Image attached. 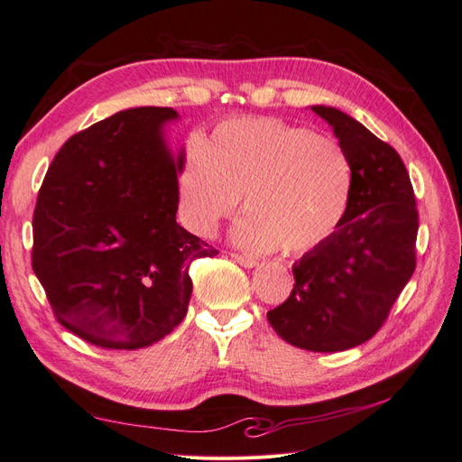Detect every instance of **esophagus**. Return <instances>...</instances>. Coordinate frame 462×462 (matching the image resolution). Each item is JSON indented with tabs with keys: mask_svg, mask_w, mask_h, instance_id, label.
I'll return each instance as SVG.
<instances>
[{
	"mask_svg": "<svg viewBox=\"0 0 462 462\" xmlns=\"http://www.w3.org/2000/svg\"><path fill=\"white\" fill-rule=\"evenodd\" d=\"M235 262H239L241 265H245V268H254V265L258 263V260L254 256H248V254H239V253H233L231 254Z\"/></svg>",
	"mask_w": 462,
	"mask_h": 462,
	"instance_id": "1",
	"label": "esophagus"
}]
</instances>
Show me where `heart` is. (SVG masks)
Returning <instances> with one entry per match:
<instances>
[{
    "label": "heart",
    "instance_id": "obj_1",
    "mask_svg": "<svg viewBox=\"0 0 462 462\" xmlns=\"http://www.w3.org/2000/svg\"><path fill=\"white\" fill-rule=\"evenodd\" d=\"M355 190L353 162L333 136L275 117L219 123L190 143L177 177L185 227L212 236L243 197L233 239L253 250L306 253L343 226Z\"/></svg>",
    "mask_w": 462,
    "mask_h": 462
}]
</instances>
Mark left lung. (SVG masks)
I'll return each instance as SVG.
<instances>
[{
	"instance_id": "obj_1",
	"label": "left lung",
	"mask_w": 462,
	"mask_h": 462,
	"mask_svg": "<svg viewBox=\"0 0 462 462\" xmlns=\"http://www.w3.org/2000/svg\"><path fill=\"white\" fill-rule=\"evenodd\" d=\"M353 162L355 190L343 226L292 265L289 299L268 312L279 337L314 353L372 339L416 268L418 209L393 146L343 111L312 106Z\"/></svg>"
}]
</instances>
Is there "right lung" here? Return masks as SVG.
I'll list each match as a JSON object with an SVG mask.
<instances>
[{"instance_id": "obj_1", "label": "right lung", "mask_w": 462, "mask_h": 462, "mask_svg": "<svg viewBox=\"0 0 462 462\" xmlns=\"http://www.w3.org/2000/svg\"><path fill=\"white\" fill-rule=\"evenodd\" d=\"M171 107H133L55 153L32 217V270L60 324L96 346L133 351L187 314L189 275L214 246L175 221L177 177L163 125Z\"/></svg>"}]
</instances>
